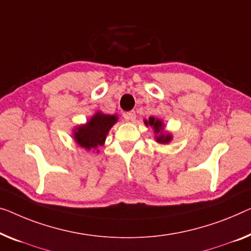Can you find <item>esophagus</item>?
Listing matches in <instances>:
<instances>
[{"instance_id":"esophagus-1","label":"esophagus","mask_w":251,"mask_h":251,"mask_svg":"<svg viewBox=\"0 0 251 251\" xmlns=\"http://www.w3.org/2000/svg\"><path fill=\"white\" fill-rule=\"evenodd\" d=\"M125 118L128 119V121H132V122L135 121V119H136V113L134 110L128 111V113L125 114Z\"/></svg>"}]
</instances>
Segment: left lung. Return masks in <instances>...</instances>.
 <instances>
[{
	"label": "left lung",
	"mask_w": 251,
	"mask_h": 251,
	"mask_svg": "<svg viewBox=\"0 0 251 251\" xmlns=\"http://www.w3.org/2000/svg\"><path fill=\"white\" fill-rule=\"evenodd\" d=\"M145 126H150L153 128V133H154V140L156 143L159 144H169L173 141V134L170 132H167L166 125L162 119L150 117L149 119H144Z\"/></svg>",
	"instance_id": "1"
}]
</instances>
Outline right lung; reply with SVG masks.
<instances>
[{
  "instance_id": "obj_1",
  "label": "right lung",
  "mask_w": 251,
  "mask_h": 251,
  "mask_svg": "<svg viewBox=\"0 0 251 251\" xmlns=\"http://www.w3.org/2000/svg\"><path fill=\"white\" fill-rule=\"evenodd\" d=\"M117 122V115H108L103 114L102 111H97L85 124L74 127L72 137L78 147L84 149L85 151L97 150L104 144L110 128ZM97 152H99V150H97Z\"/></svg>"
}]
</instances>
